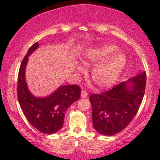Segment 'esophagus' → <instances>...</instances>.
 <instances>
[{
    "label": "esophagus",
    "mask_w": 160,
    "mask_h": 160,
    "mask_svg": "<svg viewBox=\"0 0 160 160\" xmlns=\"http://www.w3.org/2000/svg\"><path fill=\"white\" fill-rule=\"evenodd\" d=\"M81 97H82V98H86L87 97V92H85L84 90H82V92H81Z\"/></svg>",
    "instance_id": "1"
}]
</instances>
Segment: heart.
I'll return each mask as SVG.
<instances>
[{
  "label": "heart",
  "mask_w": 160,
  "mask_h": 160,
  "mask_svg": "<svg viewBox=\"0 0 160 160\" xmlns=\"http://www.w3.org/2000/svg\"><path fill=\"white\" fill-rule=\"evenodd\" d=\"M114 45L104 44L87 50L82 62L85 65H95L92 78L98 87L108 88L116 84L125 68L128 58ZM78 71H82L80 66Z\"/></svg>",
  "instance_id": "b5f03b06"
}]
</instances>
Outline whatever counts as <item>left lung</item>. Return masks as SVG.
Returning <instances> with one entry per match:
<instances>
[{"label": "left lung", "mask_w": 160, "mask_h": 160, "mask_svg": "<svg viewBox=\"0 0 160 160\" xmlns=\"http://www.w3.org/2000/svg\"><path fill=\"white\" fill-rule=\"evenodd\" d=\"M146 81V72L143 71L101 95H90L92 119L98 132L113 135L130 124L141 104Z\"/></svg>", "instance_id": "8db88e82"}]
</instances>
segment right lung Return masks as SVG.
<instances>
[{
    "label": "right lung",
    "instance_id": "obj_1",
    "mask_svg": "<svg viewBox=\"0 0 160 160\" xmlns=\"http://www.w3.org/2000/svg\"><path fill=\"white\" fill-rule=\"evenodd\" d=\"M39 47L35 43L28 49L19 68L17 96L25 117L35 128L52 134L60 130L64 123L65 111L80 98L81 89L76 84L62 85L46 97H37L30 92L25 79L28 57Z\"/></svg>",
    "mask_w": 160,
    "mask_h": 160
}]
</instances>
